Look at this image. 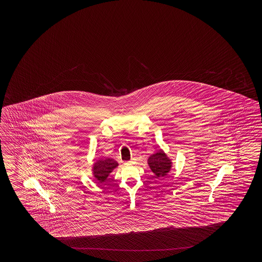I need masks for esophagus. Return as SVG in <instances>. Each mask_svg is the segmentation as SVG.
<instances>
[{"instance_id":"34e87169","label":"esophagus","mask_w":262,"mask_h":262,"mask_svg":"<svg viewBox=\"0 0 262 262\" xmlns=\"http://www.w3.org/2000/svg\"><path fill=\"white\" fill-rule=\"evenodd\" d=\"M134 163H135L134 160H131V161L126 162V163H125V165H126V166H131V165H133Z\"/></svg>"}]
</instances>
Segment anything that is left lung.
Wrapping results in <instances>:
<instances>
[{
	"label": "left lung",
	"mask_w": 262,
	"mask_h": 262,
	"mask_svg": "<svg viewBox=\"0 0 262 262\" xmlns=\"http://www.w3.org/2000/svg\"><path fill=\"white\" fill-rule=\"evenodd\" d=\"M148 165L150 167L151 172L156 175L157 178H162L167 175V173L171 170L172 161L163 150L156 151L148 158Z\"/></svg>",
	"instance_id": "left-lung-1"
}]
</instances>
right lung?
Segmentation results:
<instances>
[{"label":"right lung","mask_w":262,"mask_h":262,"mask_svg":"<svg viewBox=\"0 0 262 262\" xmlns=\"http://www.w3.org/2000/svg\"><path fill=\"white\" fill-rule=\"evenodd\" d=\"M118 166L119 164L112 158H99L95 161L92 167L93 176L98 184H103Z\"/></svg>","instance_id":"1"}]
</instances>
